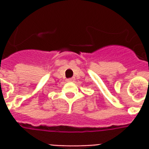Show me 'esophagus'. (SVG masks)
<instances>
[{"mask_svg": "<svg viewBox=\"0 0 149 149\" xmlns=\"http://www.w3.org/2000/svg\"><path fill=\"white\" fill-rule=\"evenodd\" d=\"M74 80H75V79L73 77H72V78H68V80H67V81H68V82H72V81H73Z\"/></svg>", "mask_w": 149, "mask_h": 149, "instance_id": "obj_1", "label": "esophagus"}]
</instances>
